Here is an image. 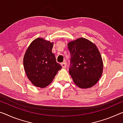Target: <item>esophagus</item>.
<instances>
[{"mask_svg": "<svg viewBox=\"0 0 123 123\" xmlns=\"http://www.w3.org/2000/svg\"><path fill=\"white\" fill-rule=\"evenodd\" d=\"M61 65L62 66V67L63 68H66V62H62V63H61Z\"/></svg>", "mask_w": 123, "mask_h": 123, "instance_id": "obj_1", "label": "esophagus"}]
</instances>
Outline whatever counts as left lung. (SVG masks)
I'll use <instances>...</instances> for the list:
<instances>
[{
	"mask_svg": "<svg viewBox=\"0 0 123 123\" xmlns=\"http://www.w3.org/2000/svg\"><path fill=\"white\" fill-rule=\"evenodd\" d=\"M71 55L69 73L74 83L80 88L93 86L103 72V61L96 45L80 38L68 44Z\"/></svg>",
	"mask_w": 123,
	"mask_h": 123,
	"instance_id": "8db88e82",
	"label": "left lung"
}]
</instances>
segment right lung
<instances>
[{"label":"right lung","instance_id":"right-lung-1","mask_svg":"<svg viewBox=\"0 0 123 123\" xmlns=\"http://www.w3.org/2000/svg\"><path fill=\"white\" fill-rule=\"evenodd\" d=\"M54 43L38 38L31 43L23 57V66L28 79L34 86L45 87L53 80L62 66L52 52Z\"/></svg>","mask_w":123,"mask_h":123}]
</instances>
